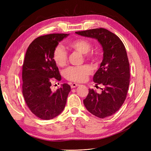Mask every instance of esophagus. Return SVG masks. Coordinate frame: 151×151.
Returning <instances> with one entry per match:
<instances>
[{"label": "esophagus", "instance_id": "1", "mask_svg": "<svg viewBox=\"0 0 151 151\" xmlns=\"http://www.w3.org/2000/svg\"><path fill=\"white\" fill-rule=\"evenodd\" d=\"M79 86V84H76V83H72V84H71V85H70L71 88H76V87Z\"/></svg>", "mask_w": 151, "mask_h": 151}]
</instances>
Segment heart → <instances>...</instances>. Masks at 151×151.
Masks as SVG:
<instances>
[{
	"instance_id": "1",
	"label": "heart",
	"mask_w": 151,
	"mask_h": 151,
	"mask_svg": "<svg viewBox=\"0 0 151 151\" xmlns=\"http://www.w3.org/2000/svg\"><path fill=\"white\" fill-rule=\"evenodd\" d=\"M70 47L76 51L85 54V57L89 60H94L96 55L91 52L92 44L86 39H77L70 43ZM53 58L56 64L60 67L64 66L68 59L67 52L61 45H58L54 49ZM92 68L87 65L81 66H70L64 71V76L68 80L81 83L87 80L88 76L92 73Z\"/></svg>"
}]
</instances>
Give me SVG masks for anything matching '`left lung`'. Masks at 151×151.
I'll return each instance as SVG.
<instances>
[{
    "instance_id": "obj_1",
    "label": "left lung",
    "mask_w": 151,
    "mask_h": 151,
    "mask_svg": "<svg viewBox=\"0 0 151 151\" xmlns=\"http://www.w3.org/2000/svg\"><path fill=\"white\" fill-rule=\"evenodd\" d=\"M76 33L96 39L102 45L103 59L93 81L96 86L103 85L104 88L100 94L89 89L83 102L86 109L94 116L100 118L110 116L121 108L129 89L130 64L125 47L118 36L104 28Z\"/></svg>"
}]
</instances>
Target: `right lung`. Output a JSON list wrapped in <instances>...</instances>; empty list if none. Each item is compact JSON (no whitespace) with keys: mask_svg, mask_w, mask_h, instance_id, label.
<instances>
[{"mask_svg":"<svg viewBox=\"0 0 151 151\" xmlns=\"http://www.w3.org/2000/svg\"><path fill=\"white\" fill-rule=\"evenodd\" d=\"M67 34L54 33L34 40L27 50L22 65V94L27 106L42 120L56 117L64 109L70 86L62 84L55 92L51 90L52 79L61 80L53 58L54 49Z\"/></svg>","mask_w":151,"mask_h":151,"instance_id":"obj_1","label":"right lung"}]
</instances>
